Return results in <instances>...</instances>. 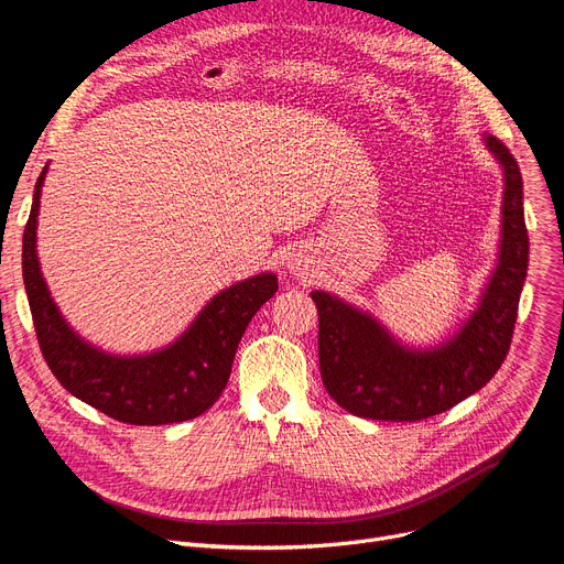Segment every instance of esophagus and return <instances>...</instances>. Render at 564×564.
<instances>
[{
    "mask_svg": "<svg viewBox=\"0 0 564 564\" xmlns=\"http://www.w3.org/2000/svg\"><path fill=\"white\" fill-rule=\"evenodd\" d=\"M285 270L297 279H308L313 272V256L306 249H292L285 258Z\"/></svg>",
    "mask_w": 564,
    "mask_h": 564,
    "instance_id": "obj_1",
    "label": "esophagus"
}]
</instances>
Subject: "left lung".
Returning a JSON list of instances; mask_svg holds the SVG:
<instances>
[{"instance_id":"8db88e82","label":"left lung","mask_w":564,"mask_h":564,"mask_svg":"<svg viewBox=\"0 0 564 564\" xmlns=\"http://www.w3.org/2000/svg\"><path fill=\"white\" fill-rule=\"evenodd\" d=\"M485 145L502 166L500 245L478 308L434 347L400 343L370 313L336 294L313 290L319 315V372L324 389L354 416L423 421L466 400L506 361L528 272L523 181L512 153L496 137Z\"/></svg>"}]
</instances>
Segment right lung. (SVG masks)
<instances>
[{
    "label": "right lung",
    "mask_w": 564,
    "mask_h": 564,
    "mask_svg": "<svg viewBox=\"0 0 564 564\" xmlns=\"http://www.w3.org/2000/svg\"><path fill=\"white\" fill-rule=\"evenodd\" d=\"M39 175L22 237V279L43 357L62 387L82 402L130 425H169L200 416L226 389L237 345L260 306L274 297L272 272L235 283L207 302L171 345L121 357L84 340L54 304L36 253Z\"/></svg>",
    "instance_id": "right-lung-1"
}]
</instances>
